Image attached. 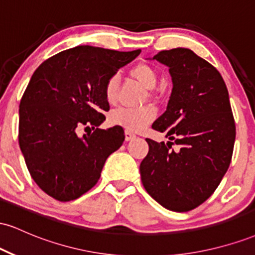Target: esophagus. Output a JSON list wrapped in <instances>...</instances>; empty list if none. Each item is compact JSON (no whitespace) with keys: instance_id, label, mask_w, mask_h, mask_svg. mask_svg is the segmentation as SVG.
Listing matches in <instances>:
<instances>
[{"instance_id":"34e87169","label":"esophagus","mask_w":255,"mask_h":255,"mask_svg":"<svg viewBox=\"0 0 255 255\" xmlns=\"http://www.w3.org/2000/svg\"><path fill=\"white\" fill-rule=\"evenodd\" d=\"M125 135H126V141H130V140H133L134 137H135V134L131 133L130 130H126Z\"/></svg>"}]
</instances>
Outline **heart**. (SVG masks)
Listing matches in <instances>:
<instances>
[{
  "label": "heart",
  "instance_id": "heart-1",
  "mask_svg": "<svg viewBox=\"0 0 255 255\" xmlns=\"http://www.w3.org/2000/svg\"><path fill=\"white\" fill-rule=\"evenodd\" d=\"M129 75L134 80L145 87L151 90L156 86L158 81L157 72L153 67L147 63H137L129 71ZM119 78L113 75L107 80L104 86V96L109 104H114L118 98ZM156 109L151 105L142 108L130 109V108H119L110 114V122L115 126H121L127 130L137 131L145 128V126L151 124L156 118Z\"/></svg>",
  "mask_w": 255,
  "mask_h": 255
}]
</instances>
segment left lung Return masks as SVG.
Returning a JSON list of instances; mask_svg holds the SVG:
<instances>
[{
  "mask_svg": "<svg viewBox=\"0 0 255 255\" xmlns=\"http://www.w3.org/2000/svg\"><path fill=\"white\" fill-rule=\"evenodd\" d=\"M153 60L169 67L172 91L152 128L170 141L146 139L141 182L163 207L187 212L211 197L230 165L236 128L229 93L217 69L189 49L159 51Z\"/></svg>",
  "mask_w": 255,
  "mask_h": 255,
  "instance_id": "8db88e82",
  "label": "left lung"
}]
</instances>
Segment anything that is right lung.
Masks as SVG:
<instances>
[{
    "label": "right lung",
    "instance_id": "right-lung-1",
    "mask_svg": "<svg viewBox=\"0 0 255 255\" xmlns=\"http://www.w3.org/2000/svg\"><path fill=\"white\" fill-rule=\"evenodd\" d=\"M140 49L116 51L80 45L58 52L32 75L19 105V145L32 178L58 201H71L90 191L105 160L124 144L115 126L99 129L109 103L104 86ZM92 133L77 136L83 127Z\"/></svg>",
    "mask_w": 255,
    "mask_h": 255
}]
</instances>
